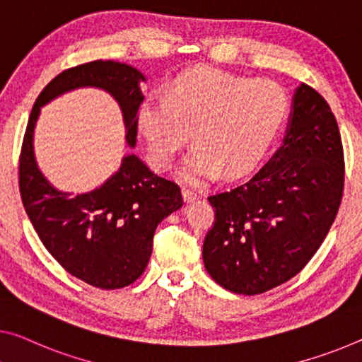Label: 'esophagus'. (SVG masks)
Wrapping results in <instances>:
<instances>
[{"label": "esophagus", "mask_w": 362, "mask_h": 362, "mask_svg": "<svg viewBox=\"0 0 362 362\" xmlns=\"http://www.w3.org/2000/svg\"><path fill=\"white\" fill-rule=\"evenodd\" d=\"M182 197H185L186 202H192V200H196L200 197V192L199 191H194L191 187H182Z\"/></svg>", "instance_id": "1"}]
</instances>
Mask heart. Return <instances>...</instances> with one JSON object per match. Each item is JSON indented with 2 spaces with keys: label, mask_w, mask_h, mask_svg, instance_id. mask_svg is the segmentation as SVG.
<instances>
[{
  "label": "heart",
  "mask_w": 362,
  "mask_h": 362,
  "mask_svg": "<svg viewBox=\"0 0 362 362\" xmlns=\"http://www.w3.org/2000/svg\"><path fill=\"white\" fill-rule=\"evenodd\" d=\"M290 102L270 81H251L214 68L182 72L168 90L150 93L137 108V129L148 157L168 168L192 129L197 141L182 162L189 181L218 171L239 176L252 170L288 118Z\"/></svg>",
  "instance_id": "1"
}]
</instances>
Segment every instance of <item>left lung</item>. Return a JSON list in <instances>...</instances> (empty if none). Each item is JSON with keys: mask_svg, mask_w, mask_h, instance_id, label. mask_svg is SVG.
Returning <instances> with one entry per match:
<instances>
[{"mask_svg": "<svg viewBox=\"0 0 362 362\" xmlns=\"http://www.w3.org/2000/svg\"><path fill=\"white\" fill-rule=\"evenodd\" d=\"M344 185L341 136L325 98L301 84L283 144L251 180L209 197V275L238 294H260L298 275L324 243Z\"/></svg>", "mask_w": 362, "mask_h": 362, "instance_id": "obj_1", "label": "left lung"}]
</instances>
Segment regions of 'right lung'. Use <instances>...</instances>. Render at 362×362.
<instances>
[{"label":"right lung","mask_w":362,"mask_h":362,"mask_svg":"<svg viewBox=\"0 0 362 362\" xmlns=\"http://www.w3.org/2000/svg\"><path fill=\"white\" fill-rule=\"evenodd\" d=\"M144 81L141 71L118 61L98 59L63 71L37 97L22 142L21 197L38 238L64 270L102 290L124 288L144 274L160 221L182 207L181 189L131 153L102 186L71 196L54 187L38 168L33 131L40 108L53 98L95 87L118 102L126 142L134 148Z\"/></svg>","instance_id":"right-lung-1"}]
</instances>
